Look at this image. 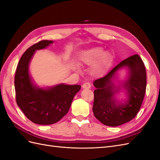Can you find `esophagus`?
I'll return each instance as SVG.
<instances>
[{
  "label": "esophagus",
  "instance_id": "34e87169",
  "mask_svg": "<svg viewBox=\"0 0 160 160\" xmlns=\"http://www.w3.org/2000/svg\"><path fill=\"white\" fill-rule=\"evenodd\" d=\"M91 85L89 83H85L83 85V86H82V88L83 89H89L91 88Z\"/></svg>",
  "mask_w": 160,
  "mask_h": 160
}]
</instances>
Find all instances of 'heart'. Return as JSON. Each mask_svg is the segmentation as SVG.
<instances>
[{
    "mask_svg": "<svg viewBox=\"0 0 160 160\" xmlns=\"http://www.w3.org/2000/svg\"><path fill=\"white\" fill-rule=\"evenodd\" d=\"M110 52L103 51V48L94 47L83 51L81 53L80 61L86 65H92L91 74L96 77H101L105 75L111 61ZM72 68L78 71L79 66L76 62L72 63Z\"/></svg>",
    "mask_w": 160,
    "mask_h": 160,
    "instance_id": "1",
    "label": "heart"
}]
</instances>
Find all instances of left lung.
Segmentation results:
<instances>
[{"label": "left lung", "instance_id": "obj_1", "mask_svg": "<svg viewBox=\"0 0 160 160\" xmlns=\"http://www.w3.org/2000/svg\"><path fill=\"white\" fill-rule=\"evenodd\" d=\"M128 70L125 80L116 86L114 81L118 71ZM93 111L95 117L103 124L111 127L119 126L133 119L141 108L146 89V71L143 61L138 55L123 60L103 78L93 82ZM126 90L128 98L123 102L116 99V95Z\"/></svg>", "mask_w": 160, "mask_h": 160}]
</instances>
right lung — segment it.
I'll return each instance as SVG.
<instances>
[{"mask_svg": "<svg viewBox=\"0 0 160 160\" xmlns=\"http://www.w3.org/2000/svg\"><path fill=\"white\" fill-rule=\"evenodd\" d=\"M52 43V41L43 40L28 48L18 62L14 77L17 103L26 117L36 124L59 122L68 112L81 89L79 85L64 83L42 88L33 83L29 73L32 58L36 51L46 49Z\"/></svg>", "mask_w": 160, "mask_h": 160, "instance_id": "1", "label": "right lung"}]
</instances>
